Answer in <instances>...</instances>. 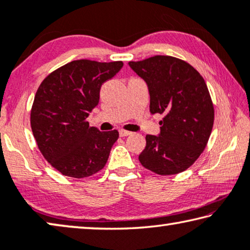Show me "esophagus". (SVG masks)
Masks as SVG:
<instances>
[{
	"label": "esophagus",
	"instance_id": "34e87169",
	"mask_svg": "<svg viewBox=\"0 0 250 250\" xmlns=\"http://www.w3.org/2000/svg\"><path fill=\"white\" fill-rule=\"evenodd\" d=\"M119 135H120V137H128L131 135V132L126 131V130H124V129H120L119 130Z\"/></svg>",
	"mask_w": 250,
	"mask_h": 250
}]
</instances>
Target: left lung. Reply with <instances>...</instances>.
Here are the masks:
<instances>
[{
  "instance_id": "8db88e82",
  "label": "left lung",
  "mask_w": 250,
  "mask_h": 250,
  "mask_svg": "<svg viewBox=\"0 0 250 250\" xmlns=\"http://www.w3.org/2000/svg\"><path fill=\"white\" fill-rule=\"evenodd\" d=\"M129 66L146 82L150 113L164 115L159 135L146 136L139 162L158 175L184 172L202 154L213 126L206 82L194 67L172 56L129 62Z\"/></svg>"
}]
</instances>
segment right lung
I'll use <instances>...</instances> for the list:
<instances>
[{
	"label": "right lung",
	"instance_id": "right-lung-1",
	"mask_svg": "<svg viewBox=\"0 0 250 250\" xmlns=\"http://www.w3.org/2000/svg\"><path fill=\"white\" fill-rule=\"evenodd\" d=\"M122 62H70L40 84L30 122L46 161L65 176L83 178L101 170L119 132L89 126V112L99 104L102 84L122 68Z\"/></svg>",
	"mask_w": 250,
	"mask_h": 250
}]
</instances>
